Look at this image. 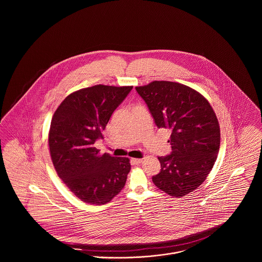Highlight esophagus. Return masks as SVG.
<instances>
[{
  "mask_svg": "<svg viewBox=\"0 0 262 262\" xmlns=\"http://www.w3.org/2000/svg\"><path fill=\"white\" fill-rule=\"evenodd\" d=\"M132 162L134 164H139V163L142 162V159L141 158H133Z\"/></svg>",
  "mask_w": 262,
  "mask_h": 262,
  "instance_id": "obj_1",
  "label": "esophagus"
}]
</instances>
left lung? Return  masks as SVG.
<instances>
[{
  "instance_id": "1",
  "label": "left lung",
  "mask_w": 262,
  "mask_h": 262,
  "mask_svg": "<svg viewBox=\"0 0 262 262\" xmlns=\"http://www.w3.org/2000/svg\"><path fill=\"white\" fill-rule=\"evenodd\" d=\"M158 128L172 130L170 155L158 157L154 185L167 194L182 198L205 181L217 159L220 126L211 105L200 92L172 81L137 86Z\"/></svg>"
}]
</instances>
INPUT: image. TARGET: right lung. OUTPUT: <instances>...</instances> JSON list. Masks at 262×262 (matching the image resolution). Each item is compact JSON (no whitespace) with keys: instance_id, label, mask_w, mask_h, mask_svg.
Wrapping results in <instances>:
<instances>
[{"instance_id":"right-lung-1","label":"right lung","mask_w":262,"mask_h":262,"mask_svg":"<svg viewBox=\"0 0 262 262\" xmlns=\"http://www.w3.org/2000/svg\"><path fill=\"white\" fill-rule=\"evenodd\" d=\"M132 89L103 84L79 89L66 97L52 118L48 140L55 170L88 204H105L125 187L129 159L100 154L94 143L103 138L113 112Z\"/></svg>"}]
</instances>
